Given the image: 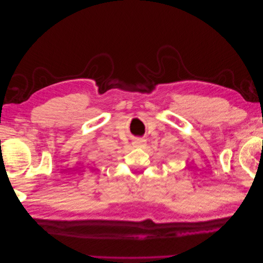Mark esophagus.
<instances>
[{"mask_svg":"<svg viewBox=\"0 0 263 263\" xmlns=\"http://www.w3.org/2000/svg\"><path fill=\"white\" fill-rule=\"evenodd\" d=\"M133 145H134L135 147H144V146L146 145V139H144V138H138V139H136V140H135V141L133 142Z\"/></svg>","mask_w":263,"mask_h":263,"instance_id":"1","label":"esophagus"}]
</instances>
